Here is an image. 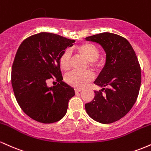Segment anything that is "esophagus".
Wrapping results in <instances>:
<instances>
[{"label":"esophagus","instance_id":"esophagus-1","mask_svg":"<svg viewBox=\"0 0 151 151\" xmlns=\"http://www.w3.org/2000/svg\"><path fill=\"white\" fill-rule=\"evenodd\" d=\"M81 90L82 89H79V88H76V89H74V91H75V93H79V92H80Z\"/></svg>","mask_w":151,"mask_h":151}]
</instances>
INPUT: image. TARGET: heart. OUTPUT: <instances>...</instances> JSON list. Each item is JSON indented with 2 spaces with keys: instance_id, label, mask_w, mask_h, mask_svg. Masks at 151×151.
I'll return each mask as SVG.
<instances>
[{
  "instance_id": "1",
  "label": "heart",
  "mask_w": 151,
  "mask_h": 151,
  "mask_svg": "<svg viewBox=\"0 0 151 151\" xmlns=\"http://www.w3.org/2000/svg\"><path fill=\"white\" fill-rule=\"evenodd\" d=\"M76 49L88 62H92L91 64L94 65V62L99 57V50L96 46L91 43L85 42L77 47ZM70 52L68 50H66L60 58V65L62 70H67L70 69ZM92 75L89 72L73 71L66 75L65 80L71 86L81 88L92 80Z\"/></svg>"
}]
</instances>
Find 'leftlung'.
Wrapping results in <instances>:
<instances>
[{
	"instance_id": "obj_1",
	"label": "left lung",
	"mask_w": 151,
	"mask_h": 151,
	"mask_svg": "<svg viewBox=\"0 0 151 151\" xmlns=\"http://www.w3.org/2000/svg\"><path fill=\"white\" fill-rule=\"evenodd\" d=\"M98 43L106 52V63L94 84V98L85 104L91 119L101 124L115 122L126 115L136 103L141 83V67L126 38L110 32L86 37Z\"/></svg>"
}]
</instances>
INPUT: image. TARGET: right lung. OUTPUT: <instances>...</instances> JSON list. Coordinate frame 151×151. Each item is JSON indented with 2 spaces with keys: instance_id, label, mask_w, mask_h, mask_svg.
Instances as JSON below:
<instances>
[{
  "instance_id": "right-lung-1",
  "label": "right lung",
  "mask_w": 151,
  "mask_h": 151,
  "mask_svg": "<svg viewBox=\"0 0 151 151\" xmlns=\"http://www.w3.org/2000/svg\"><path fill=\"white\" fill-rule=\"evenodd\" d=\"M74 40L40 32L26 38L15 55L11 83L15 99L24 113L33 120L51 124L65 116L68 102L75 95L72 86L62 81L60 58ZM59 83L49 88L48 79Z\"/></svg>"
}]
</instances>
